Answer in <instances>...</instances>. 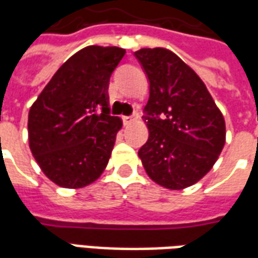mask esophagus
I'll use <instances>...</instances> for the list:
<instances>
[{
    "label": "esophagus",
    "instance_id": "34e87169",
    "mask_svg": "<svg viewBox=\"0 0 258 258\" xmlns=\"http://www.w3.org/2000/svg\"><path fill=\"white\" fill-rule=\"evenodd\" d=\"M138 117H140V114H138L137 112H134L133 114H131V116H124L123 121L125 124H130V123H133V121H135V120H137Z\"/></svg>",
    "mask_w": 258,
    "mask_h": 258
}]
</instances>
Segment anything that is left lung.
<instances>
[{
    "label": "left lung",
    "mask_w": 258,
    "mask_h": 258,
    "mask_svg": "<svg viewBox=\"0 0 258 258\" xmlns=\"http://www.w3.org/2000/svg\"><path fill=\"white\" fill-rule=\"evenodd\" d=\"M149 81L144 109L149 137L138 151L146 173L168 189L198 182L225 144V121L198 74L171 51L134 53Z\"/></svg>",
    "instance_id": "left-lung-1"
}]
</instances>
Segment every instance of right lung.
<instances>
[{
    "mask_svg": "<svg viewBox=\"0 0 258 258\" xmlns=\"http://www.w3.org/2000/svg\"><path fill=\"white\" fill-rule=\"evenodd\" d=\"M123 48L91 45L69 58L29 112V142L44 174L63 188L94 182L106 167L121 120L107 106Z\"/></svg>",
    "mask_w": 258,
    "mask_h": 258,
    "instance_id": "obj_1",
    "label": "right lung"
}]
</instances>
